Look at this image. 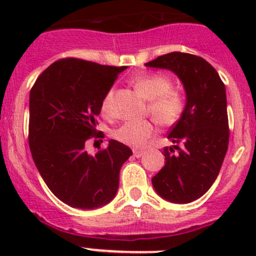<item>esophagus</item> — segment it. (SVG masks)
Returning <instances> with one entry per match:
<instances>
[{
	"label": "esophagus",
	"instance_id": "1",
	"mask_svg": "<svg viewBox=\"0 0 256 256\" xmlns=\"http://www.w3.org/2000/svg\"><path fill=\"white\" fill-rule=\"evenodd\" d=\"M144 154V152L140 151V150H134V156H135L136 158H140V157H142Z\"/></svg>",
	"mask_w": 256,
	"mask_h": 256
}]
</instances>
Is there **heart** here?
<instances>
[{"instance_id": "1", "label": "heart", "mask_w": 256, "mask_h": 256, "mask_svg": "<svg viewBox=\"0 0 256 256\" xmlns=\"http://www.w3.org/2000/svg\"><path fill=\"white\" fill-rule=\"evenodd\" d=\"M131 84L136 92L148 100L147 112L157 124L171 126L176 124L184 112V98L177 90L171 89L172 82L162 74H144L135 76ZM114 90H109L102 100V109L109 112ZM154 128L150 121H128L114 131L118 142L131 147H144L154 136Z\"/></svg>"}]
</instances>
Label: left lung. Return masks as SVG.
Here are the masks:
<instances>
[{"label": "left lung", "instance_id": "1", "mask_svg": "<svg viewBox=\"0 0 256 256\" xmlns=\"http://www.w3.org/2000/svg\"><path fill=\"white\" fill-rule=\"evenodd\" d=\"M144 66L174 72L186 92L184 112L168 134L174 146L162 152L166 164L152 186L164 200L190 203L212 187L228 150L226 86L216 69L193 54L172 52Z\"/></svg>", "mask_w": 256, "mask_h": 256}]
</instances>
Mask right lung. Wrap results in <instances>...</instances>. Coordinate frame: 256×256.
Listing matches in <instances>:
<instances>
[{
  "label": "right lung",
  "instance_id": "right-lung-1",
  "mask_svg": "<svg viewBox=\"0 0 256 256\" xmlns=\"http://www.w3.org/2000/svg\"><path fill=\"white\" fill-rule=\"evenodd\" d=\"M128 66L82 59L54 62L30 92V148L36 167L58 200L73 208L95 209L112 202L130 147L110 140L92 156L85 142L96 134V116L106 92Z\"/></svg>",
  "mask_w": 256,
  "mask_h": 256
}]
</instances>
